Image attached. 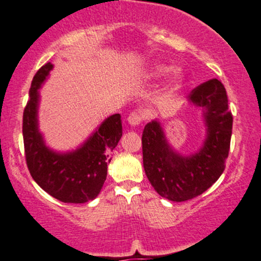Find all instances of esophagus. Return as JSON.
Returning <instances> with one entry per match:
<instances>
[{"mask_svg": "<svg viewBox=\"0 0 261 261\" xmlns=\"http://www.w3.org/2000/svg\"><path fill=\"white\" fill-rule=\"evenodd\" d=\"M142 119H143V117H142V114L140 112H133V113H130L127 118V123L131 125V126H138V125L141 124Z\"/></svg>", "mask_w": 261, "mask_h": 261, "instance_id": "obj_1", "label": "esophagus"}]
</instances>
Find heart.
Instances as JSON below:
<instances>
[{
    "label": "heart",
    "mask_w": 261,
    "mask_h": 261,
    "mask_svg": "<svg viewBox=\"0 0 261 261\" xmlns=\"http://www.w3.org/2000/svg\"><path fill=\"white\" fill-rule=\"evenodd\" d=\"M171 70L169 66L163 65V64H154L153 66H150V68L148 70L146 73V77L149 79H159L163 78L169 73ZM180 83H182V73H180V70L178 68H174V70L171 71L170 74V87L173 90L179 88Z\"/></svg>",
    "instance_id": "b5f03b06"
}]
</instances>
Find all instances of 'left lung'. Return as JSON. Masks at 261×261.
I'll list each match as a JSON object with an SVG mask.
<instances>
[{
  "label": "left lung",
  "instance_id": "1",
  "mask_svg": "<svg viewBox=\"0 0 261 261\" xmlns=\"http://www.w3.org/2000/svg\"><path fill=\"white\" fill-rule=\"evenodd\" d=\"M187 98L202 110L206 138L199 150L191 155L177 153L159 120L148 123L142 134L143 167L148 179L160 196L176 202L201 195L222 176L232 133L226 90L218 79L199 85Z\"/></svg>",
  "mask_w": 261,
  "mask_h": 261
}]
</instances>
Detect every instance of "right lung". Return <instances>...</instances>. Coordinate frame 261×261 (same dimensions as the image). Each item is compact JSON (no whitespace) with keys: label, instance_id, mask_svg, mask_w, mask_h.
<instances>
[{"label":"right lung","instance_id":"right-lung-1","mask_svg":"<svg viewBox=\"0 0 261 261\" xmlns=\"http://www.w3.org/2000/svg\"><path fill=\"white\" fill-rule=\"evenodd\" d=\"M48 62L37 71L22 117V136L26 164L32 178L43 190L66 203H84L94 200L103 187L111 151L123 136L120 114L105 119L77 149L55 151L45 144L38 127L39 89L53 70Z\"/></svg>","mask_w":261,"mask_h":261}]
</instances>
